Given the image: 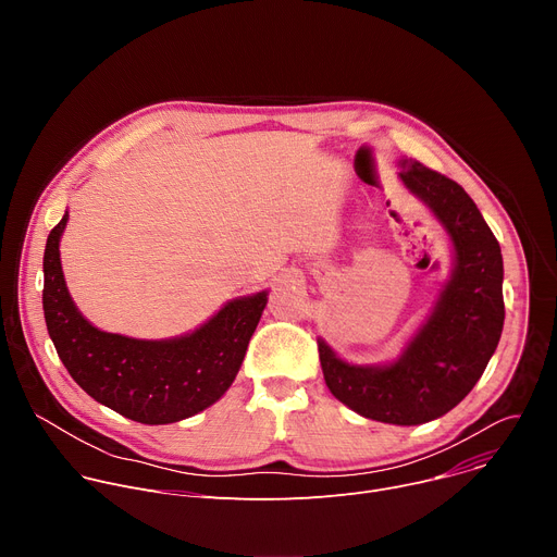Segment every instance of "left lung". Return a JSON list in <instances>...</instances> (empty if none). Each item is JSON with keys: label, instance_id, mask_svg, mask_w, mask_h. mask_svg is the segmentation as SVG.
<instances>
[{"label": "left lung", "instance_id": "1", "mask_svg": "<svg viewBox=\"0 0 557 557\" xmlns=\"http://www.w3.org/2000/svg\"><path fill=\"white\" fill-rule=\"evenodd\" d=\"M401 181L434 211L454 243V271L434 312L406 352L383 368L350 366L322 339L317 348L326 385L344 406L372 421L419 425L465 399L500 342L503 256L458 183L417 161L401 163Z\"/></svg>", "mask_w": 557, "mask_h": 557}]
</instances>
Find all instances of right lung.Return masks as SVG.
<instances>
[{
	"label": "right lung",
	"mask_w": 557,
	"mask_h": 557,
	"mask_svg": "<svg viewBox=\"0 0 557 557\" xmlns=\"http://www.w3.org/2000/svg\"><path fill=\"white\" fill-rule=\"evenodd\" d=\"M67 213L50 231L44 253V314L50 339L70 376L95 401L145 423L189 419L233 383L267 306V290L228 301L191 335L145 342L95 329L65 288L59 237Z\"/></svg>",
	"instance_id": "obj_1"
}]
</instances>
